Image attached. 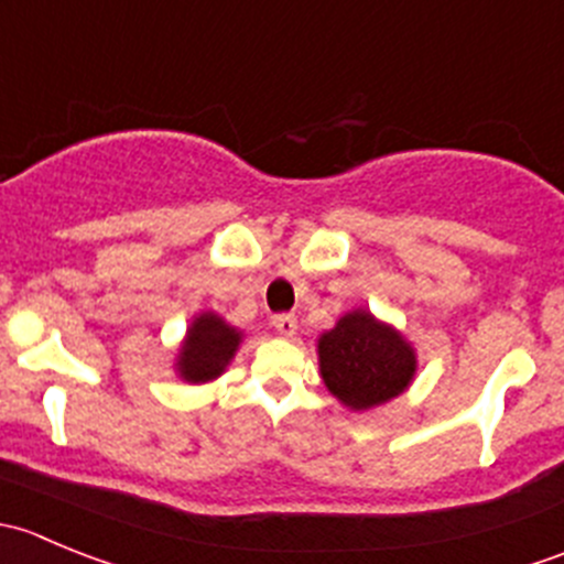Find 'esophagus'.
<instances>
[{
    "instance_id": "1",
    "label": "esophagus",
    "mask_w": 564,
    "mask_h": 564,
    "mask_svg": "<svg viewBox=\"0 0 564 564\" xmlns=\"http://www.w3.org/2000/svg\"><path fill=\"white\" fill-rule=\"evenodd\" d=\"M272 327H275L281 335H286V338H292V335L297 333V316L294 314L272 316Z\"/></svg>"
}]
</instances>
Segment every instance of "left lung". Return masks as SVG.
I'll use <instances>...</instances> for the list:
<instances>
[{
    "label": "left lung",
    "mask_w": 564,
    "mask_h": 564,
    "mask_svg": "<svg viewBox=\"0 0 564 564\" xmlns=\"http://www.w3.org/2000/svg\"><path fill=\"white\" fill-rule=\"evenodd\" d=\"M318 366L327 390L351 409H371L406 390L414 351L366 311L346 314L318 340Z\"/></svg>",
    "instance_id": "8db88e82"
}]
</instances>
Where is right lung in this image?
<instances>
[{
    "label": "right lung",
    "mask_w": 564,
    "mask_h": 564,
    "mask_svg": "<svg viewBox=\"0 0 564 564\" xmlns=\"http://www.w3.org/2000/svg\"><path fill=\"white\" fill-rule=\"evenodd\" d=\"M242 335L215 314H202L187 329V340L180 351V373L187 382H207L224 373L235 357Z\"/></svg>",
    "instance_id": "right-lung-1"
}]
</instances>
